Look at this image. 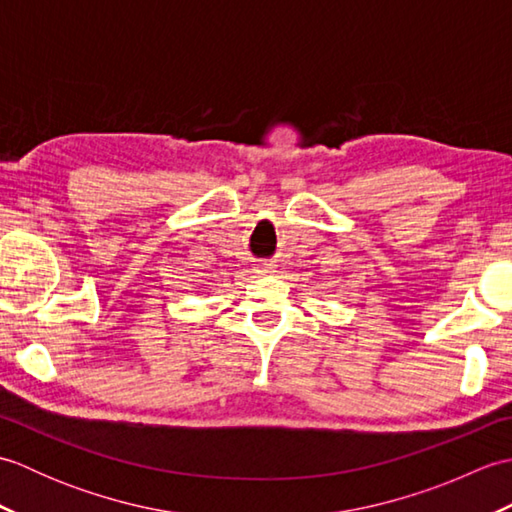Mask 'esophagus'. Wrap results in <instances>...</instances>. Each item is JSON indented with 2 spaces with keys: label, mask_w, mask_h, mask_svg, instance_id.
Instances as JSON below:
<instances>
[{
  "label": "esophagus",
  "mask_w": 512,
  "mask_h": 512,
  "mask_svg": "<svg viewBox=\"0 0 512 512\" xmlns=\"http://www.w3.org/2000/svg\"><path fill=\"white\" fill-rule=\"evenodd\" d=\"M257 273H259V275H273V273H275V264H268V262L259 264V266H257Z\"/></svg>",
  "instance_id": "34e87169"
}]
</instances>
